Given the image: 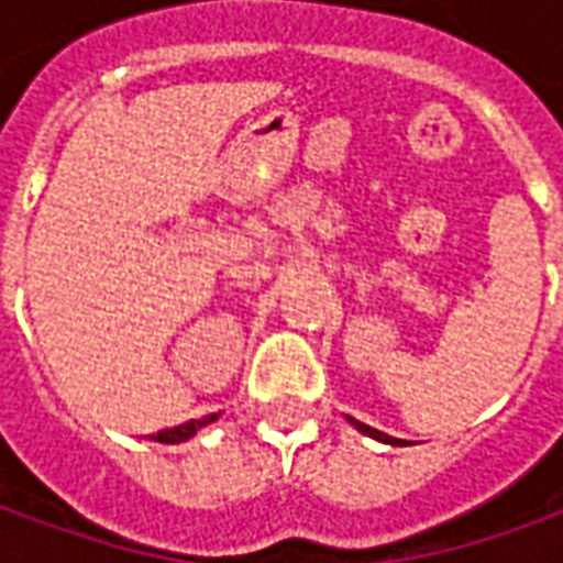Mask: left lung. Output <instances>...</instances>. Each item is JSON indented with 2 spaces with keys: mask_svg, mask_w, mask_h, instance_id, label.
<instances>
[{
  "mask_svg": "<svg viewBox=\"0 0 563 563\" xmlns=\"http://www.w3.org/2000/svg\"><path fill=\"white\" fill-rule=\"evenodd\" d=\"M350 422H353L355 428H358V431H362V434L377 437V440H383V443H398V440H395V437L383 434V431H377V428H371V424H365V422H358V419H350Z\"/></svg>",
  "mask_w": 563,
  "mask_h": 563,
  "instance_id": "8db88e82",
  "label": "left lung"
}]
</instances>
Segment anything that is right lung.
<instances>
[{"instance_id":"obj_1","label":"right lung","mask_w":563,"mask_h":563,"mask_svg":"<svg viewBox=\"0 0 563 563\" xmlns=\"http://www.w3.org/2000/svg\"><path fill=\"white\" fill-rule=\"evenodd\" d=\"M217 419V413L210 416H201V419H189V422L177 424V428H168V431H159V434L153 437V440H159V443H184V440H189V437L196 434L198 428H205V424H210Z\"/></svg>"}]
</instances>
